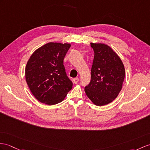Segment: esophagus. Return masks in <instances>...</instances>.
<instances>
[{"mask_svg": "<svg viewBox=\"0 0 150 150\" xmlns=\"http://www.w3.org/2000/svg\"><path fill=\"white\" fill-rule=\"evenodd\" d=\"M79 80V79L78 78H74V79H73V82H74L75 84H76V83H78Z\"/></svg>", "mask_w": 150, "mask_h": 150, "instance_id": "obj_1", "label": "esophagus"}]
</instances>
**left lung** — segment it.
Returning <instances> with one entry per match:
<instances>
[{"label":"left lung","instance_id":"left-lung-1","mask_svg":"<svg viewBox=\"0 0 150 150\" xmlns=\"http://www.w3.org/2000/svg\"><path fill=\"white\" fill-rule=\"evenodd\" d=\"M94 59L91 81L85 88L86 96L98 106L107 105L118 97L125 78L122 61L110 46L104 43L91 42Z\"/></svg>","mask_w":150,"mask_h":150}]
</instances>
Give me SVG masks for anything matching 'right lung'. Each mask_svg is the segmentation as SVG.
Returning <instances> with one entry per match:
<instances>
[{"instance_id": "right-lung-1", "label": "right lung", "mask_w": 150, "mask_h": 150, "mask_svg": "<svg viewBox=\"0 0 150 150\" xmlns=\"http://www.w3.org/2000/svg\"><path fill=\"white\" fill-rule=\"evenodd\" d=\"M71 45L50 42L32 54L25 67V79L35 98L47 105L63 101L72 82L65 73L64 59Z\"/></svg>"}]
</instances>
